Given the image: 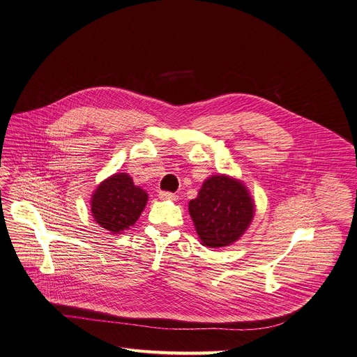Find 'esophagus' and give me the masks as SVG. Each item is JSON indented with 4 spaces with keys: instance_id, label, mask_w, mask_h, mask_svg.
<instances>
[{
    "instance_id": "obj_1",
    "label": "esophagus",
    "mask_w": 357,
    "mask_h": 357,
    "mask_svg": "<svg viewBox=\"0 0 357 357\" xmlns=\"http://www.w3.org/2000/svg\"><path fill=\"white\" fill-rule=\"evenodd\" d=\"M159 198L160 199H172V201H175L178 196L175 193H171V192H160Z\"/></svg>"
}]
</instances>
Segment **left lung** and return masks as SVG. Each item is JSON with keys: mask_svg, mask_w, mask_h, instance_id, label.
I'll return each mask as SVG.
<instances>
[{"mask_svg": "<svg viewBox=\"0 0 357 357\" xmlns=\"http://www.w3.org/2000/svg\"><path fill=\"white\" fill-rule=\"evenodd\" d=\"M253 209L246 188L225 175L206 179L197 197L189 202L198 237L208 248H223L237 241L249 227Z\"/></svg>", "mask_w": 357, "mask_h": 357, "instance_id": "1", "label": "left lung"}]
</instances>
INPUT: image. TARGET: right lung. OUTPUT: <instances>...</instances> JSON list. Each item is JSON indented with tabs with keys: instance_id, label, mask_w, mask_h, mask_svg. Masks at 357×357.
I'll use <instances>...</instances> for the list:
<instances>
[{
	"instance_id": "right-lung-1",
	"label": "right lung",
	"mask_w": 357,
	"mask_h": 357,
	"mask_svg": "<svg viewBox=\"0 0 357 357\" xmlns=\"http://www.w3.org/2000/svg\"><path fill=\"white\" fill-rule=\"evenodd\" d=\"M146 201L148 195L127 174L120 172L97 188L91 197V213L101 227L120 234L134 226Z\"/></svg>"
}]
</instances>
